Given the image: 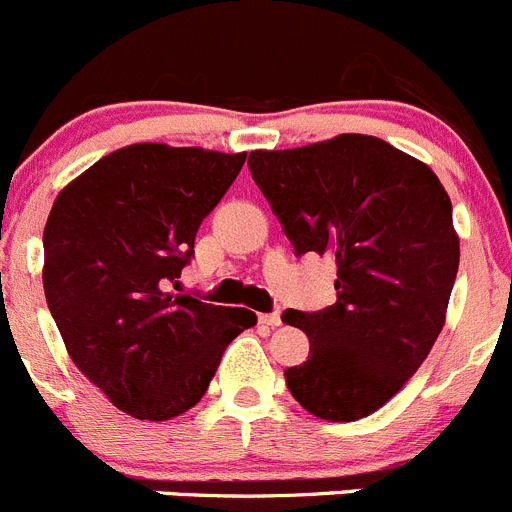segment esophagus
I'll return each mask as SVG.
<instances>
[{"mask_svg": "<svg viewBox=\"0 0 512 512\" xmlns=\"http://www.w3.org/2000/svg\"><path fill=\"white\" fill-rule=\"evenodd\" d=\"M260 323H265V326H270V328H278L280 323H283V318H280V313H278V310H275V313L260 315Z\"/></svg>", "mask_w": 512, "mask_h": 512, "instance_id": "esophagus-1", "label": "esophagus"}]
</instances>
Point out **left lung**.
I'll use <instances>...</instances> for the list:
<instances>
[{"label": "left lung", "mask_w": 512, "mask_h": 512, "mask_svg": "<svg viewBox=\"0 0 512 512\" xmlns=\"http://www.w3.org/2000/svg\"><path fill=\"white\" fill-rule=\"evenodd\" d=\"M255 184L295 252L336 260V303L288 308L310 356L285 371L300 407L356 422L412 379L447 318L460 267L452 202L437 174L364 133L285 151H252Z\"/></svg>", "instance_id": "1"}]
</instances>
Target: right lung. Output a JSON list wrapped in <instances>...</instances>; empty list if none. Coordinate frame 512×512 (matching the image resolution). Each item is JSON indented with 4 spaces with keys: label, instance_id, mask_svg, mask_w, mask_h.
Instances as JSON below:
<instances>
[{
    "label": "right lung",
    "instance_id": "obj_1",
    "mask_svg": "<svg viewBox=\"0 0 512 512\" xmlns=\"http://www.w3.org/2000/svg\"><path fill=\"white\" fill-rule=\"evenodd\" d=\"M247 154L133 143L95 161L57 194L47 217V308L73 364L113 407L174 419L207 391L224 348L257 323L171 293L202 219Z\"/></svg>",
    "mask_w": 512,
    "mask_h": 512
}]
</instances>
